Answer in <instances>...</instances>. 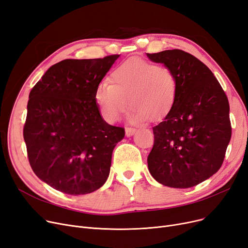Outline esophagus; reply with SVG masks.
I'll return each instance as SVG.
<instances>
[{
	"label": "esophagus",
	"mask_w": 248,
	"mask_h": 248,
	"mask_svg": "<svg viewBox=\"0 0 248 248\" xmlns=\"http://www.w3.org/2000/svg\"><path fill=\"white\" fill-rule=\"evenodd\" d=\"M136 133V128L134 127H125V136L132 137Z\"/></svg>",
	"instance_id": "esophagus-1"
}]
</instances>
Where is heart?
<instances>
[{
  "mask_svg": "<svg viewBox=\"0 0 248 248\" xmlns=\"http://www.w3.org/2000/svg\"><path fill=\"white\" fill-rule=\"evenodd\" d=\"M178 93L174 72L165 66L140 59L126 61L110 74V84L102 82L94 97L102 116L114 123L124 113L127 101L132 124L158 121L173 107Z\"/></svg>",
  "mask_w": 248,
  "mask_h": 248,
  "instance_id": "heart-1",
  "label": "heart"
}]
</instances>
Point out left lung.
Returning a JSON list of instances; mask_svg holds the SVG:
<instances>
[{"mask_svg": "<svg viewBox=\"0 0 248 248\" xmlns=\"http://www.w3.org/2000/svg\"><path fill=\"white\" fill-rule=\"evenodd\" d=\"M147 57L170 68L178 83L173 107L153 127L149 171L165 186H195L223 163L231 139L228 98L212 71L190 53L169 49Z\"/></svg>", "mask_w": 248, "mask_h": 248, "instance_id": "obj_1", "label": "left lung"}]
</instances>
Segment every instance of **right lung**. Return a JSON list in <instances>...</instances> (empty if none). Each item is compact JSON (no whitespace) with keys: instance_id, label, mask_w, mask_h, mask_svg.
Here are the masks:
<instances>
[{"instance_id":"obj_1","label":"right lung","mask_w":248,"mask_h":248,"mask_svg":"<svg viewBox=\"0 0 248 248\" xmlns=\"http://www.w3.org/2000/svg\"><path fill=\"white\" fill-rule=\"evenodd\" d=\"M120 55L63 60L29 93L23 137L30 166L46 185L72 196L100 188L123 127L107 124L94 93Z\"/></svg>"}]
</instances>
